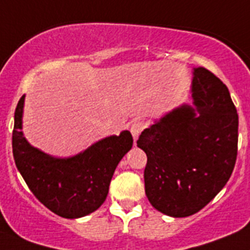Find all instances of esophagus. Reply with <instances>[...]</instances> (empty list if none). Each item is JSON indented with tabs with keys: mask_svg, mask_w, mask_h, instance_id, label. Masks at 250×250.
I'll list each match as a JSON object with an SVG mask.
<instances>
[{
	"mask_svg": "<svg viewBox=\"0 0 250 250\" xmlns=\"http://www.w3.org/2000/svg\"><path fill=\"white\" fill-rule=\"evenodd\" d=\"M142 129H144V125H142L141 122L136 121V122H133V123H132L131 133H132V136H133V140H135V142L138 140V136L141 135Z\"/></svg>",
	"mask_w": 250,
	"mask_h": 250,
	"instance_id": "1",
	"label": "esophagus"
}]
</instances>
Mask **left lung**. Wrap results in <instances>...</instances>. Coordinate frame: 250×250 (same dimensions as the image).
I'll list each match as a JSON object with an SVG mask.
<instances>
[{
    "label": "left lung",
    "mask_w": 250,
    "mask_h": 250,
    "mask_svg": "<svg viewBox=\"0 0 250 250\" xmlns=\"http://www.w3.org/2000/svg\"><path fill=\"white\" fill-rule=\"evenodd\" d=\"M193 105L182 104L144 129L145 192L171 217L198 212L228 183L238 154L239 117L229 89L212 72L193 68Z\"/></svg>",
    "instance_id": "1"
}]
</instances>
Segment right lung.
<instances>
[{"label": "right lung", "instance_id": "1", "mask_svg": "<svg viewBox=\"0 0 250 250\" xmlns=\"http://www.w3.org/2000/svg\"><path fill=\"white\" fill-rule=\"evenodd\" d=\"M25 95L15 110L12 154L18 170L38 200L56 215L79 219L102 206L115 167L132 148L131 132L109 136L70 157H56L31 146L22 132Z\"/></svg>", "mask_w": 250, "mask_h": 250}]
</instances>
